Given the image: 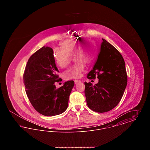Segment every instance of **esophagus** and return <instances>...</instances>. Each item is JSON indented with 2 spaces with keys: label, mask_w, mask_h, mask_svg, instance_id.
<instances>
[{
  "label": "esophagus",
  "mask_w": 150,
  "mask_h": 150,
  "mask_svg": "<svg viewBox=\"0 0 150 150\" xmlns=\"http://www.w3.org/2000/svg\"><path fill=\"white\" fill-rule=\"evenodd\" d=\"M74 82H75V84H78V83H81V81L80 80H75L74 81Z\"/></svg>",
  "instance_id": "obj_1"
}]
</instances>
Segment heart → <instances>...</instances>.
I'll list each match as a JSON object with an SVG mask.
<instances>
[{"mask_svg":"<svg viewBox=\"0 0 150 150\" xmlns=\"http://www.w3.org/2000/svg\"><path fill=\"white\" fill-rule=\"evenodd\" d=\"M62 45L65 50L57 48L54 50L56 61L57 64L61 67H64L70 64L73 56L75 57L76 62H86L88 64H93L97 57V47L88 39H81L65 42ZM83 70V64H75L64 72L63 77L66 80L79 78L81 76Z\"/></svg>","mask_w":150,"mask_h":150,"instance_id":"b5f03b06","label":"heart"}]
</instances>
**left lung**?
Masks as SVG:
<instances>
[{
    "mask_svg": "<svg viewBox=\"0 0 150 150\" xmlns=\"http://www.w3.org/2000/svg\"><path fill=\"white\" fill-rule=\"evenodd\" d=\"M100 52L93 69L88 74L89 79H98L94 86L85 82L87 105L97 112L112 110L120 102L127 85V74L120 53L102 39Z\"/></svg>",
    "mask_w": 150,
    "mask_h": 150,
    "instance_id": "1",
    "label": "left lung"
}]
</instances>
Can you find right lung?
<instances>
[{
  "mask_svg": "<svg viewBox=\"0 0 150 150\" xmlns=\"http://www.w3.org/2000/svg\"><path fill=\"white\" fill-rule=\"evenodd\" d=\"M59 71L49 47H43L29 58L23 74L26 93L30 103L40 114L47 116L61 114L66 110L74 81L65 82L57 89Z\"/></svg>",
  "mask_w": 150,
  "mask_h": 150,
  "instance_id": "add662e5",
  "label": "right lung"
}]
</instances>
